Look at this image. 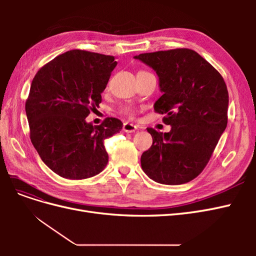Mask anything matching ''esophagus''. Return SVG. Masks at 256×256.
Listing matches in <instances>:
<instances>
[{"mask_svg": "<svg viewBox=\"0 0 256 256\" xmlns=\"http://www.w3.org/2000/svg\"><path fill=\"white\" fill-rule=\"evenodd\" d=\"M124 131H126L128 134H132L136 132V131L138 129V127L136 125H134V124H130V122H125L122 126Z\"/></svg>", "mask_w": 256, "mask_h": 256, "instance_id": "34e87169", "label": "esophagus"}]
</instances>
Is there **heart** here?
<instances>
[{"label":"heart","instance_id":"heart-1","mask_svg":"<svg viewBox=\"0 0 256 256\" xmlns=\"http://www.w3.org/2000/svg\"><path fill=\"white\" fill-rule=\"evenodd\" d=\"M124 112H125L126 114H129V115L132 114V110H130V109H125L124 110Z\"/></svg>","mask_w":256,"mask_h":256}]
</instances>
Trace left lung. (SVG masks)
Wrapping results in <instances>:
<instances>
[{
  "instance_id": "1",
  "label": "left lung",
  "mask_w": 256,
  "mask_h": 256,
  "mask_svg": "<svg viewBox=\"0 0 256 256\" xmlns=\"http://www.w3.org/2000/svg\"><path fill=\"white\" fill-rule=\"evenodd\" d=\"M159 78L162 96L154 104L170 132L147 128L152 145L141 156L144 173L164 184L189 182L200 174L228 125V92L221 74L190 49L134 56Z\"/></svg>"
}]
</instances>
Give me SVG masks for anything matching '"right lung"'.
<instances>
[{"mask_svg":"<svg viewBox=\"0 0 256 256\" xmlns=\"http://www.w3.org/2000/svg\"><path fill=\"white\" fill-rule=\"evenodd\" d=\"M116 65L114 56L70 50L34 76L26 102L30 141L44 164L60 177L84 180L106 166L104 140L118 134L122 122L108 118L92 126L85 118L99 108Z\"/></svg>","mask_w":256,"mask_h":256,"instance_id":"1","label":"right lung"}]
</instances>
